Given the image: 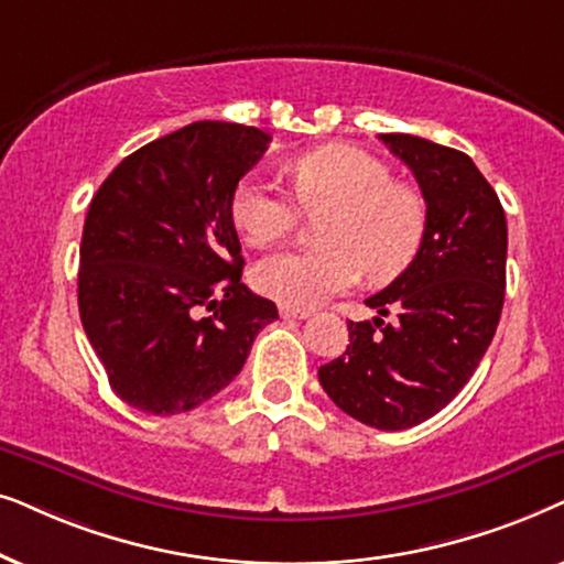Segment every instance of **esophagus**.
Masks as SVG:
<instances>
[{"label": "esophagus", "mask_w": 564, "mask_h": 564, "mask_svg": "<svg viewBox=\"0 0 564 564\" xmlns=\"http://www.w3.org/2000/svg\"><path fill=\"white\" fill-rule=\"evenodd\" d=\"M281 317L283 319H306V317H310V312L294 310V306H281Z\"/></svg>", "instance_id": "obj_1"}]
</instances>
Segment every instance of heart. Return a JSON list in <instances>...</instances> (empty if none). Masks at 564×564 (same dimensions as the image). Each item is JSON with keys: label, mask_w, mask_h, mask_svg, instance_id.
Segmentation results:
<instances>
[{"label": "heart", "mask_w": 564, "mask_h": 564, "mask_svg": "<svg viewBox=\"0 0 564 564\" xmlns=\"http://www.w3.org/2000/svg\"><path fill=\"white\" fill-rule=\"evenodd\" d=\"M291 193L304 216L319 219V250L275 252L252 270L254 289L283 306L310 310L366 273L392 281L415 260L427 229V200L417 185L392 180V167L364 149L333 144L286 164ZM286 193L260 177H245L231 198V219L254 247L281 242L302 215Z\"/></svg>", "instance_id": "1"}]
</instances>
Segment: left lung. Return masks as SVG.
Returning <instances> with one entry per match:
<instances>
[{"instance_id": "8db88e82", "label": "left lung", "mask_w": 564, "mask_h": 564, "mask_svg": "<svg viewBox=\"0 0 564 564\" xmlns=\"http://www.w3.org/2000/svg\"><path fill=\"white\" fill-rule=\"evenodd\" d=\"M427 200L420 252L379 294V317L348 322L350 345L319 366V384L345 415L404 431L441 412L482 360L506 299L508 227L498 193L464 152L381 133ZM389 311L392 323H384Z\"/></svg>"}]
</instances>
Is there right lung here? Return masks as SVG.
I'll list each match as a JSON object with an SVG mask.
<instances>
[{"label":"right lung","instance_id":"right-lung-1","mask_svg":"<svg viewBox=\"0 0 564 564\" xmlns=\"http://www.w3.org/2000/svg\"><path fill=\"white\" fill-rule=\"evenodd\" d=\"M254 126L198 120L126 156L95 193L79 247V317L110 389L177 415L242 371L278 310L242 283L231 198L265 154Z\"/></svg>","mask_w":564,"mask_h":564}]
</instances>
